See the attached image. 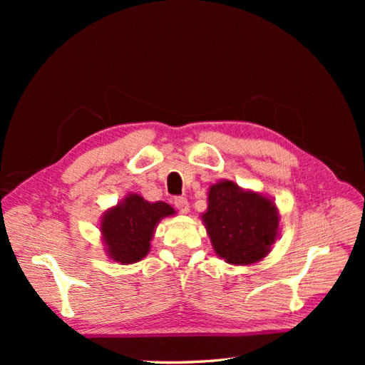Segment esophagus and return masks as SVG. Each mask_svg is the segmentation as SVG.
Wrapping results in <instances>:
<instances>
[{
  "instance_id": "34e87169",
  "label": "esophagus",
  "mask_w": 365,
  "mask_h": 365,
  "mask_svg": "<svg viewBox=\"0 0 365 365\" xmlns=\"http://www.w3.org/2000/svg\"><path fill=\"white\" fill-rule=\"evenodd\" d=\"M173 204H175L176 208H178L180 213H187V212H189V201H187V197L176 196L175 200H173Z\"/></svg>"
}]
</instances>
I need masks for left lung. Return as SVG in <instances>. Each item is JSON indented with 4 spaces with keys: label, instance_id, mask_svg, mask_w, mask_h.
I'll list each match as a JSON object with an SVG mask.
<instances>
[{
    "label": "left lung",
    "instance_id": "obj_1",
    "mask_svg": "<svg viewBox=\"0 0 365 365\" xmlns=\"http://www.w3.org/2000/svg\"><path fill=\"white\" fill-rule=\"evenodd\" d=\"M202 220L215 251L231 264L263 259L277 237L275 205L262 195L240 190L231 181L210 187Z\"/></svg>",
    "mask_w": 365,
    "mask_h": 365
}]
</instances>
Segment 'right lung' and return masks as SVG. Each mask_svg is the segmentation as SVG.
Returning a JSON list of instances; mask_svg holds the SVG:
<instances>
[{"label":"right lung","instance_id":"1","mask_svg":"<svg viewBox=\"0 0 365 365\" xmlns=\"http://www.w3.org/2000/svg\"><path fill=\"white\" fill-rule=\"evenodd\" d=\"M175 210L165 202H149L138 195H129L126 200L109 210L102 220V233L113 260L134 263L146 256L153 230L164 216Z\"/></svg>","mask_w":365,"mask_h":365}]
</instances>
